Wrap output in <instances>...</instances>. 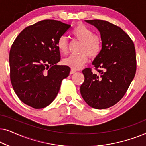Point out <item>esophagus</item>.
I'll return each mask as SVG.
<instances>
[{"instance_id":"34e87169","label":"esophagus","mask_w":146,"mask_h":146,"mask_svg":"<svg viewBox=\"0 0 146 146\" xmlns=\"http://www.w3.org/2000/svg\"><path fill=\"white\" fill-rule=\"evenodd\" d=\"M76 72V70H74V69H71L70 74H74V73H75Z\"/></svg>"}]
</instances>
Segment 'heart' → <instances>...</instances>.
Wrapping results in <instances>:
<instances>
[{"label": "heart", "instance_id": "b5f03b06", "mask_svg": "<svg viewBox=\"0 0 146 146\" xmlns=\"http://www.w3.org/2000/svg\"><path fill=\"white\" fill-rule=\"evenodd\" d=\"M72 35L80 41L79 51L80 53L70 55L63 60L64 64L72 69H80L92 58L98 56L102 49V39L99 35L94 34L92 30L83 24L76 26L71 32ZM56 46L58 50L66 54L68 51V42L65 36L58 39Z\"/></svg>", "mask_w": 146, "mask_h": 146}]
</instances>
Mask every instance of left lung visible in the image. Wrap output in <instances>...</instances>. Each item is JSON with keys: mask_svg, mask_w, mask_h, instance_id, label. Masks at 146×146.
<instances>
[{"mask_svg": "<svg viewBox=\"0 0 146 146\" xmlns=\"http://www.w3.org/2000/svg\"><path fill=\"white\" fill-rule=\"evenodd\" d=\"M98 29L102 49L91 68L82 70L84 81L80 93L84 101L95 109H106L123 97L136 72V56L132 40L120 27L103 20H86Z\"/></svg>", "mask_w": 146, "mask_h": 146, "instance_id": "obj_1", "label": "left lung"}]
</instances>
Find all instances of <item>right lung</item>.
I'll return each instance as SVG.
<instances>
[{
	"instance_id": "add662e5",
	"label": "right lung",
	"mask_w": 146,
	"mask_h": 146,
	"mask_svg": "<svg viewBox=\"0 0 146 146\" xmlns=\"http://www.w3.org/2000/svg\"><path fill=\"white\" fill-rule=\"evenodd\" d=\"M71 26L56 20H43L22 31L9 53L10 78L19 98L35 109L45 108L58 93L70 68L60 60L58 39Z\"/></svg>"
}]
</instances>
